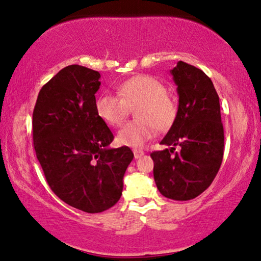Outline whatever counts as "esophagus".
Here are the masks:
<instances>
[{
  "label": "esophagus",
  "instance_id": "obj_1",
  "mask_svg": "<svg viewBox=\"0 0 261 261\" xmlns=\"http://www.w3.org/2000/svg\"><path fill=\"white\" fill-rule=\"evenodd\" d=\"M133 153H134V158H135V159L141 158V156L143 155V154H145V153L142 152V150H140V149H134Z\"/></svg>",
  "mask_w": 261,
  "mask_h": 261
}]
</instances>
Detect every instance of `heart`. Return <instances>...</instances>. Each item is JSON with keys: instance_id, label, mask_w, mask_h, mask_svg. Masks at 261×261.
I'll return each mask as SVG.
<instances>
[{"instance_id": "b5f03b06", "label": "heart", "mask_w": 261, "mask_h": 261, "mask_svg": "<svg viewBox=\"0 0 261 261\" xmlns=\"http://www.w3.org/2000/svg\"><path fill=\"white\" fill-rule=\"evenodd\" d=\"M166 86L150 75H138L118 87V95L101 94L95 101L100 119L118 127L124 122L130 108L137 107L132 121L119 130L118 142L132 148H141L154 138L159 129H167L176 118V103L168 94Z\"/></svg>"}]
</instances>
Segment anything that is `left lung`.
Returning <instances> with one entry per match:
<instances>
[{
  "label": "left lung",
  "instance_id": "1",
  "mask_svg": "<svg viewBox=\"0 0 261 261\" xmlns=\"http://www.w3.org/2000/svg\"><path fill=\"white\" fill-rule=\"evenodd\" d=\"M179 95L176 118L161 145L150 154L154 180L166 198L186 201L212 184L224 156V127L213 82L201 69L179 61L171 70ZM180 147L174 152L175 147Z\"/></svg>",
  "mask_w": 261,
  "mask_h": 261
}]
</instances>
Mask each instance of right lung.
Segmentation results:
<instances>
[{
  "instance_id": "1",
  "label": "right lung",
  "mask_w": 261,
  "mask_h": 261,
  "mask_svg": "<svg viewBox=\"0 0 261 261\" xmlns=\"http://www.w3.org/2000/svg\"><path fill=\"white\" fill-rule=\"evenodd\" d=\"M100 77L84 66L63 68L41 88L33 112L34 148L49 187L87 213L119 201L134 158L129 147H109L114 137L95 109Z\"/></svg>"
}]
</instances>
